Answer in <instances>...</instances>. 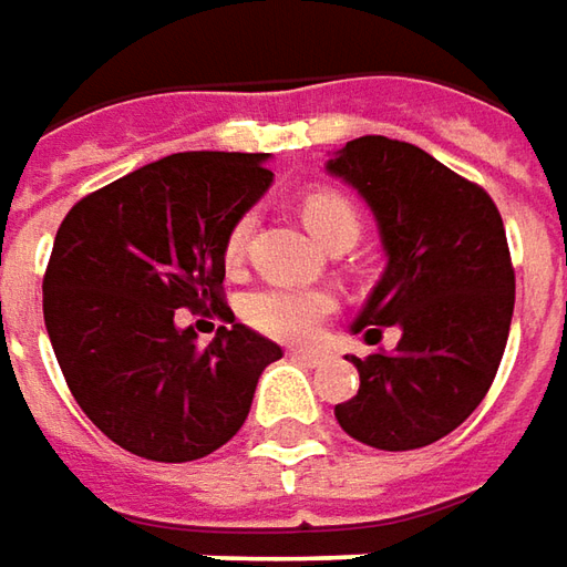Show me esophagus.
Wrapping results in <instances>:
<instances>
[{
  "mask_svg": "<svg viewBox=\"0 0 567 567\" xmlns=\"http://www.w3.org/2000/svg\"><path fill=\"white\" fill-rule=\"evenodd\" d=\"M290 355L296 359V362L309 364V368H318V364L324 362V355H321L318 349H292Z\"/></svg>",
  "mask_w": 567,
  "mask_h": 567,
  "instance_id": "1",
  "label": "esophagus"
}]
</instances>
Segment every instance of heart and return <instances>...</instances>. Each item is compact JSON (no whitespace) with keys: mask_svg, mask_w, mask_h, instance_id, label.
<instances>
[{"mask_svg":"<svg viewBox=\"0 0 567 567\" xmlns=\"http://www.w3.org/2000/svg\"><path fill=\"white\" fill-rule=\"evenodd\" d=\"M302 221L318 243H328L337 234L359 237V215L352 203L333 189H315L302 203ZM252 230V218H239L227 237V258H239ZM333 311V296L309 287H268L252 292L243 306L246 321L261 333L284 340V343H306Z\"/></svg>","mask_w":567,"mask_h":567,"instance_id":"heart-1","label":"heart"}]
</instances>
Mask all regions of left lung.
Segmentation results:
<instances>
[{
	"mask_svg": "<svg viewBox=\"0 0 567 567\" xmlns=\"http://www.w3.org/2000/svg\"><path fill=\"white\" fill-rule=\"evenodd\" d=\"M328 174L368 203L386 252L352 333L371 346L383 328L402 333L393 352L349 355L362 383L333 415L374 450L431 446L481 405L503 362L515 271L499 208L434 155L386 136L346 143Z\"/></svg>",
	"mask_w": 567,
	"mask_h": 567,
	"instance_id": "8db88e82",
	"label": "left lung"
}]
</instances>
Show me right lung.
<instances>
[{"label":"right lung","mask_w":567,"mask_h":567,"mask_svg":"<svg viewBox=\"0 0 567 567\" xmlns=\"http://www.w3.org/2000/svg\"><path fill=\"white\" fill-rule=\"evenodd\" d=\"M268 152H177L83 196L52 243L43 318L78 405L121 450L193 462L243 427L284 355L246 324L208 346L177 309L218 311L234 224L265 196Z\"/></svg>","instance_id":"right-lung-1"}]
</instances>
